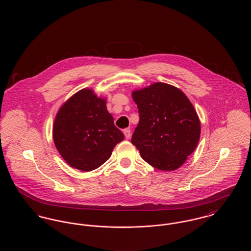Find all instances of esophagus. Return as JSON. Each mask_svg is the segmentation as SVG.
<instances>
[{
	"label": "esophagus",
	"mask_w": 251,
	"mask_h": 251,
	"mask_svg": "<svg viewBox=\"0 0 251 251\" xmlns=\"http://www.w3.org/2000/svg\"><path fill=\"white\" fill-rule=\"evenodd\" d=\"M123 132H124V135H125L126 139H129L131 137V131H130V129H125Z\"/></svg>",
	"instance_id": "obj_1"
}]
</instances>
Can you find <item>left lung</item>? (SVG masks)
I'll list each match as a JSON object with an SVG mask.
<instances>
[{
	"instance_id": "obj_1",
	"label": "left lung",
	"mask_w": 251,
	"mask_h": 251,
	"mask_svg": "<svg viewBox=\"0 0 251 251\" xmlns=\"http://www.w3.org/2000/svg\"><path fill=\"white\" fill-rule=\"evenodd\" d=\"M139 123L131 143L151 167L179 168L193 153L201 136V121L188 98L179 88L155 83L132 92Z\"/></svg>"
}]
</instances>
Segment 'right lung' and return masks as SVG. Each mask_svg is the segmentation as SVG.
<instances>
[{"label":"right lung","instance_id":"add662e5","mask_svg":"<svg viewBox=\"0 0 251 251\" xmlns=\"http://www.w3.org/2000/svg\"><path fill=\"white\" fill-rule=\"evenodd\" d=\"M52 137L63 159L71 167L86 172L104 164L124 134L115 126L106 100L84 88L60 108Z\"/></svg>","mask_w":251,"mask_h":251}]
</instances>
